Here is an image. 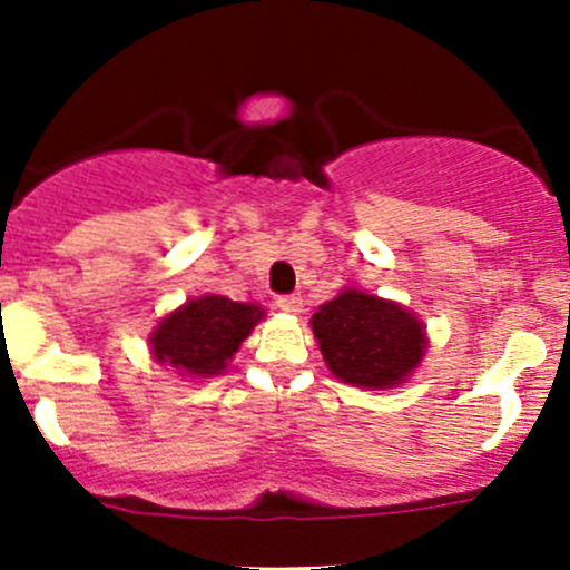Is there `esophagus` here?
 Wrapping results in <instances>:
<instances>
[{
  "label": "esophagus",
  "mask_w": 570,
  "mask_h": 570,
  "mask_svg": "<svg viewBox=\"0 0 570 570\" xmlns=\"http://www.w3.org/2000/svg\"><path fill=\"white\" fill-rule=\"evenodd\" d=\"M275 306H278L281 312H286V314H297L303 308V301H301V297H295V295H281L278 301H275Z\"/></svg>",
  "instance_id": "obj_1"
}]
</instances>
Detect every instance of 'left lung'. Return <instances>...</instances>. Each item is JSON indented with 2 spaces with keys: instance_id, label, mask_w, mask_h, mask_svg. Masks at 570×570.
<instances>
[{
  "instance_id": "left-lung-1",
  "label": "left lung",
  "mask_w": 570,
  "mask_h": 570,
  "mask_svg": "<svg viewBox=\"0 0 570 570\" xmlns=\"http://www.w3.org/2000/svg\"><path fill=\"white\" fill-rule=\"evenodd\" d=\"M312 331L327 370L342 383L364 389L405 383L428 350L416 314L353 286L322 303Z\"/></svg>"
}]
</instances>
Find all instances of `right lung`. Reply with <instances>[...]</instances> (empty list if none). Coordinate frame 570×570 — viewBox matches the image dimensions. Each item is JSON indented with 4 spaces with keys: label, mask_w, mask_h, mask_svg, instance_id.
Returning a JSON list of instances; mask_svg holds the SVG:
<instances>
[{
    "label": "right lung",
    "mask_w": 570,
    "mask_h": 570,
    "mask_svg": "<svg viewBox=\"0 0 570 570\" xmlns=\"http://www.w3.org/2000/svg\"><path fill=\"white\" fill-rule=\"evenodd\" d=\"M258 320H264V308L256 303H237L223 295L193 297L159 320L148 344L154 358L174 366L178 375L212 377L226 372Z\"/></svg>",
    "instance_id": "right-lung-1"
}]
</instances>
